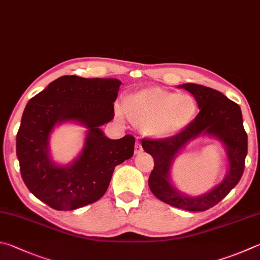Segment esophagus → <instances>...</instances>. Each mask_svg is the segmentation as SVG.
<instances>
[{
  "instance_id": "esophagus-1",
  "label": "esophagus",
  "mask_w": 260,
  "mask_h": 260,
  "mask_svg": "<svg viewBox=\"0 0 260 260\" xmlns=\"http://www.w3.org/2000/svg\"><path fill=\"white\" fill-rule=\"evenodd\" d=\"M142 152H143L142 145H140L139 143H136V145H135V154H136V155H138V154H140Z\"/></svg>"
}]
</instances>
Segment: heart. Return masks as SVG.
<instances>
[{
	"label": "heart",
	"mask_w": 260,
	"mask_h": 260,
	"mask_svg": "<svg viewBox=\"0 0 260 260\" xmlns=\"http://www.w3.org/2000/svg\"><path fill=\"white\" fill-rule=\"evenodd\" d=\"M123 108L145 137L167 139L180 134L194 121L198 104L192 95L161 88H145L126 95ZM117 117H122L120 109Z\"/></svg>",
	"instance_id": "obj_1"
}]
</instances>
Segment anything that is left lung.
I'll list each match as a JSON object with an SVG mask.
<instances>
[{
    "mask_svg": "<svg viewBox=\"0 0 260 260\" xmlns=\"http://www.w3.org/2000/svg\"><path fill=\"white\" fill-rule=\"evenodd\" d=\"M178 88L192 93L201 111L184 131L174 137L143 140L144 151L154 160L148 186L158 200L172 207L187 211H206L220 202L240 181L248 153V137L238 104L204 85L184 83ZM199 137L217 139L224 146L228 172L224 179L207 193L190 196L176 188L171 179V169L180 152Z\"/></svg>",
    "mask_w": 260,
    "mask_h": 260,
    "instance_id": "8db88e82",
    "label": "left lung"
}]
</instances>
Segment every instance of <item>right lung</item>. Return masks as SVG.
I'll return each mask as SVG.
<instances>
[{"instance_id":"obj_1","label":"right lung","mask_w":260,"mask_h":260,"mask_svg":"<svg viewBox=\"0 0 260 260\" xmlns=\"http://www.w3.org/2000/svg\"><path fill=\"white\" fill-rule=\"evenodd\" d=\"M121 81L65 75L27 103L17 134V157L29 192L59 211L75 210L106 193L115 167L133 157L135 138L109 139L100 129L114 117ZM86 127L84 146L72 162L53 161L49 140L55 127Z\"/></svg>"}]
</instances>
